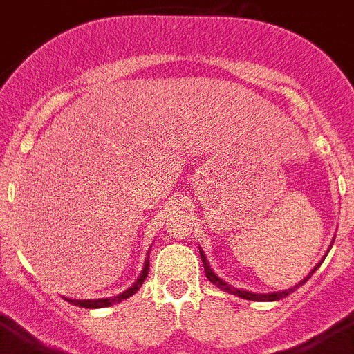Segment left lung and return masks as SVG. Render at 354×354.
<instances>
[{
  "instance_id": "left-lung-1",
  "label": "left lung",
  "mask_w": 354,
  "mask_h": 354,
  "mask_svg": "<svg viewBox=\"0 0 354 354\" xmlns=\"http://www.w3.org/2000/svg\"><path fill=\"white\" fill-rule=\"evenodd\" d=\"M200 257H202V264H204L205 277L209 278V282L214 283V286L218 287V289L223 290V292H230V294H234V296H239V298L252 299V301H278V299L286 298V296H289L290 292H294V290L298 289V287H301L303 283H305L306 280H308V278H310L312 274L315 273V270H317V268H319V264H321V262H323V261L319 262V264L315 266L314 270H312L310 273H308V274H306L305 278H303L301 282L296 283V286L290 287V289H287V290H277V292H268V294H257V292H252V290L236 289V287L228 286L227 282H223V280H221V278L218 277V274H216L214 271L211 270V266H209V262H207V257H205V255H204V252H202V248H200ZM323 259H324V257H323Z\"/></svg>"
}]
</instances>
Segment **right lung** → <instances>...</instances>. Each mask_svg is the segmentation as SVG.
Masks as SVG:
<instances>
[{
	"instance_id": "right-lung-1",
	"label": "right lung",
	"mask_w": 354,
	"mask_h": 354,
	"mask_svg": "<svg viewBox=\"0 0 354 354\" xmlns=\"http://www.w3.org/2000/svg\"><path fill=\"white\" fill-rule=\"evenodd\" d=\"M147 274H149V257H147L145 261V266H143L142 273H140L138 280L133 283V286L129 287V289H126L124 292L117 294V296H113V298H101V299H71V298H65L68 303H72V305L76 306H83V308H104V306H109V305H115V303H120L124 301V299H127L129 296H133L136 290L142 287V283L145 282Z\"/></svg>"
}]
</instances>
